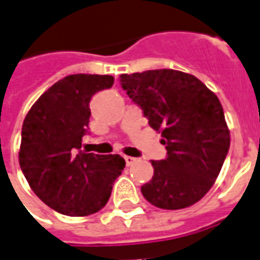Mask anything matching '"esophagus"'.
<instances>
[{"label": "esophagus", "mask_w": 260, "mask_h": 260, "mask_svg": "<svg viewBox=\"0 0 260 260\" xmlns=\"http://www.w3.org/2000/svg\"><path fill=\"white\" fill-rule=\"evenodd\" d=\"M125 163H126V166H131V164L135 163V157H131V156H125Z\"/></svg>", "instance_id": "esophagus-1"}]
</instances>
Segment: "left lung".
Instances as JSON below:
<instances>
[{
    "label": "left lung",
    "mask_w": 260,
    "mask_h": 260,
    "mask_svg": "<svg viewBox=\"0 0 260 260\" xmlns=\"http://www.w3.org/2000/svg\"><path fill=\"white\" fill-rule=\"evenodd\" d=\"M121 86L167 149L166 160H152L153 178L142 186L145 199L167 210L195 205L210 191L229 153L218 97L196 76L175 69L124 74Z\"/></svg>",
    "instance_id": "left-lung-1"
}]
</instances>
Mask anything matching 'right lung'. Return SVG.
<instances>
[{"label":"right lung","instance_id":"right-lung-1","mask_svg":"<svg viewBox=\"0 0 260 260\" xmlns=\"http://www.w3.org/2000/svg\"><path fill=\"white\" fill-rule=\"evenodd\" d=\"M114 85L111 75L75 74L37 99L22 125L19 164L47 206L72 217L97 213L125 167L119 154L79 150L89 126L91 96Z\"/></svg>","mask_w":260,"mask_h":260}]
</instances>
